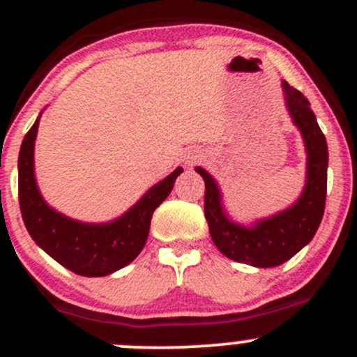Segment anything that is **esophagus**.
Instances as JSON below:
<instances>
[{"label": "esophagus", "instance_id": "esophagus-1", "mask_svg": "<svg viewBox=\"0 0 357 357\" xmlns=\"http://www.w3.org/2000/svg\"><path fill=\"white\" fill-rule=\"evenodd\" d=\"M193 160H197V155H195V157H191V162H193Z\"/></svg>", "mask_w": 357, "mask_h": 357}]
</instances>
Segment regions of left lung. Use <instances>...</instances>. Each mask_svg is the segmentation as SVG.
<instances>
[{"label": "left lung", "instance_id": "obj_1", "mask_svg": "<svg viewBox=\"0 0 357 357\" xmlns=\"http://www.w3.org/2000/svg\"><path fill=\"white\" fill-rule=\"evenodd\" d=\"M282 87L289 114L305 138L307 153L305 191L291 208L260 220L253 227L234 224L224 213L213 178L205 169L197 167L205 181V219L213 245L231 260L261 268L282 265L313 239L324 217L327 198L328 149L324 131L318 126L306 97L286 80Z\"/></svg>", "mask_w": 357, "mask_h": 357}]
</instances>
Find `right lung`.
<instances>
[{"label":"right lung","instance_id":"add662e5","mask_svg":"<svg viewBox=\"0 0 357 357\" xmlns=\"http://www.w3.org/2000/svg\"><path fill=\"white\" fill-rule=\"evenodd\" d=\"M39 118L27 131L18 155V202L29 234L51 258L84 277H104L131 264L144 250L153 210L171 193L176 169L157 183L135 207L107 224H84L52 210L40 197L33 176V142Z\"/></svg>","mask_w":357,"mask_h":357}]
</instances>
